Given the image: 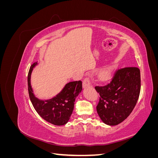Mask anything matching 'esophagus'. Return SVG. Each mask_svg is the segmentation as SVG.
I'll use <instances>...</instances> for the list:
<instances>
[{"label": "esophagus", "mask_w": 158, "mask_h": 158, "mask_svg": "<svg viewBox=\"0 0 158 158\" xmlns=\"http://www.w3.org/2000/svg\"><path fill=\"white\" fill-rule=\"evenodd\" d=\"M91 84V78L89 77L85 78L83 81V87L85 88L87 86H89Z\"/></svg>", "instance_id": "obj_1"}]
</instances>
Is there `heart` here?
Here are the masks:
<instances>
[{
	"instance_id": "1",
	"label": "heart",
	"mask_w": 158,
	"mask_h": 158,
	"mask_svg": "<svg viewBox=\"0 0 158 158\" xmlns=\"http://www.w3.org/2000/svg\"><path fill=\"white\" fill-rule=\"evenodd\" d=\"M108 74H109L107 73V72H105V73H103L102 74V77L103 78H107V76H108Z\"/></svg>"
}]
</instances>
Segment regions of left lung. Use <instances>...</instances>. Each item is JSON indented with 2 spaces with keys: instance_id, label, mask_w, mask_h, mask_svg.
Here are the masks:
<instances>
[{
  "instance_id": "left-lung-1",
  "label": "left lung",
  "mask_w": 158,
  "mask_h": 158,
  "mask_svg": "<svg viewBox=\"0 0 158 158\" xmlns=\"http://www.w3.org/2000/svg\"><path fill=\"white\" fill-rule=\"evenodd\" d=\"M140 87V71L137 67L118 69L109 83L95 86L100 95L96 109L102 121L111 126L125 121L136 106Z\"/></svg>"
}]
</instances>
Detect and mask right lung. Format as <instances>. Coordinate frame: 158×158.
Segmentation results:
<instances>
[{"label": "right lung", "instance_id": "right-lung-1", "mask_svg": "<svg viewBox=\"0 0 158 158\" xmlns=\"http://www.w3.org/2000/svg\"><path fill=\"white\" fill-rule=\"evenodd\" d=\"M37 64L35 62L30 66L27 76L28 93L31 103L37 113L45 121L55 125H64L67 123L73 112L76 98L82 89V82H70L56 97L41 101L35 97L30 84L31 72Z\"/></svg>", "mask_w": 158, "mask_h": 158}]
</instances>
